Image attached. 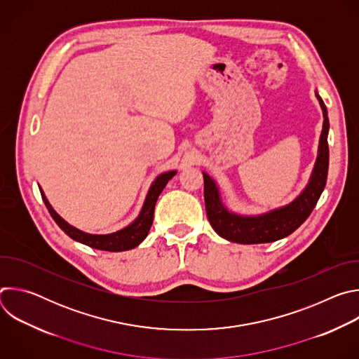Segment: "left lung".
<instances>
[{
  "instance_id": "obj_1",
  "label": "left lung",
  "mask_w": 359,
  "mask_h": 359,
  "mask_svg": "<svg viewBox=\"0 0 359 359\" xmlns=\"http://www.w3.org/2000/svg\"><path fill=\"white\" fill-rule=\"evenodd\" d=\"M324 115L323 132L320 136L318 156L309 184L290 204L259 216H241L230 212L222 201L216 182L203 172L204 179V203H206L208 219L213 230L223 238L240 244L273 243L290 236L309 216L325 187L328 175V114L323 99L316 93Z\"/></svg>"
}]
</instances>
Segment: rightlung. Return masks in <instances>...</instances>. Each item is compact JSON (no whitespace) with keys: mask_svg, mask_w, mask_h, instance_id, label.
Here are the masks:
<instances>
[{"mask_svg":"<svg viewBox=\"0 0 359 359\" xmlns=\"http://www.w3.org/2000/svg\"><path fill=\"white\" fill-rule=\"evenodd\" d=\"M176 175V170H170L166 173L159 175L155 182L151 183L147 196L144 198L143 208L139 213V216L125 229L118 230L115 233H109V234H89L85 233L74 226H71L69 223H67L54 209L50 206L49 201L46 200L42 189L41 190V196L42 200L45 203V206L49 212V215L53 216V219L55 220V223L75 241H79L85 245H89L92 248L96 250H104V251H126V250H132L135 247H137L147 236L150 226L153 223V213H155V206L159 194L162 193V190L165 189V186L168 184V182Z\"/></svg>","mask_w":359,"mask_h":359,"instance_id":"1","label":"right lung"}]
</instances>
